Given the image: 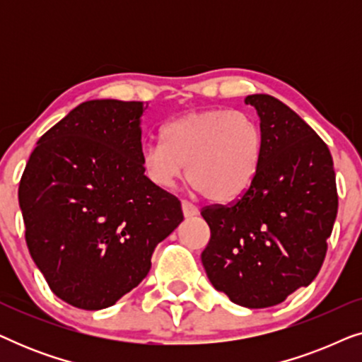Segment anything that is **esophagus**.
<instances>
[{
    "label": "esophagus",
    "instance_id": "34e87169",
    "mask_svg": "<svg viewBox=\"0 0 362 362\" xmlns=\"http://www.w3.org/2000/svg\"><path fill=\"white\" fill-rule=\"evenodd\" d=\"M181 207H182V214H185V217H194V216L199 214V209H197L194 204H191V202H187V201H182Z\"/></svg>",
    "mask_w": 362,
    "mask_h": 362
}]
</instances>
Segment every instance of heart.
Here are the masks:
<instances>
[{"instance_id": "heart-1", "label": "heart", "mask_w": 362, "mask_h": 362, "mask_svg": "<svg viewBox=\"0 0 362 362\" xmlns=\"http://www.w3.org/2000/svg\"><path fill=\"white\" fill-rule=\"evenodd\" d=\"M161 141L141 146L146 176L161 187L186 177L206 199L232 202L249 191L259 170L262 132L242 112H191L165 125Z\"/></svg>"}]
</instances>
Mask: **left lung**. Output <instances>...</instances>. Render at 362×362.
<instances>
[{"mask_svg": "<svg viewBox=\"0 0 362 362\" xmlns=\"http://www.w3.org/2000/svg\"><path fill=\"white\" fill-rule=\"evenodd\" d=\"M244 102L260 118L259 170L234 204L201 212L211 229L201 260L232 303L269 308L318 275L338 212L336 176L328 146L290 107L267 93Z\"/></svg>", "mask_w": 362, "mask_h": 362, "instance_id": "1", "label": "left lung"}]
</instances>
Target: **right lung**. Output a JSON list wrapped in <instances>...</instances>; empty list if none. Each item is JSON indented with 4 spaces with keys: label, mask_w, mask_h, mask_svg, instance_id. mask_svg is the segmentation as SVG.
I'll use <instances>...</instances> for the list:
<instances>
[{
    "label": "right lung",
    "mask_w": 362,
    "mask_h": 362,
    "mask_svg": "<svg viewBox=\"0 0 362 362\" xmlns=\"http://www.w3.org/2000/svg\"><path fill=\"white\" fill-rule=\"evenodd\" d=\"M143 102L88 100L39 138L19 182L26 242L54 295L115 305L181 224V202L145 176Z\"/></svg>",
    "instance_id": "right-lung-1"
}]
</instances>
